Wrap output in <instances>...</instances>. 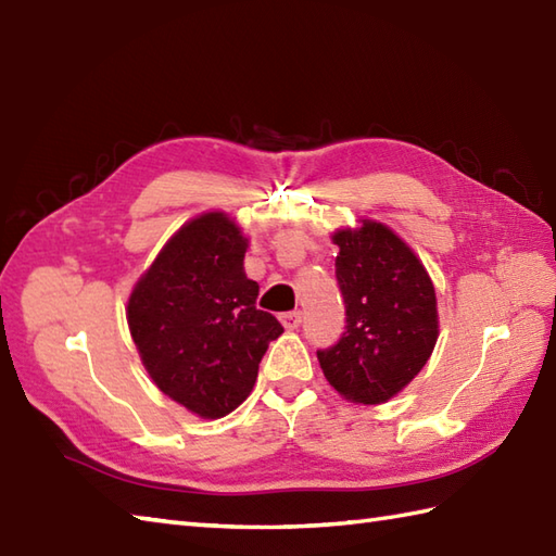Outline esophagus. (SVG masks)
<instances>
[{
  "mask_svg": "<svg viewBox=\"0 0 556 556\" xmlns=\"http://www.w3.org/2000/svg\"><path fill=\"white\" fill-rule=\"evenodd\" d=\"M280 324L286 326L288 330H294L302 324V314L300 312H288V314H280Z\"/></svg>",
  "mask_w": 556,
  "mask_h": 556,
  "instance_id": "1",
  "label": "esophagus"
}]
</instances>
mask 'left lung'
<instances>
[{
    "instance_id": "8db88e82",
    "label": "left lung",
    "mask_w": 556,
    "mask_h": 556,
    "mask_svg": "<svg viewBox=\"0 0 556 556\" xmlns=\"http://www.w3.org/2000/svg\"><path fill=\"white\" fill-rule=\"evenodd\" d=\"M344 332L318 350L324 376L344 400L382 404L418 376L438 342V302L428 270L402 238L376 224L332 236Z\"/></svg>"
}]
</instances>
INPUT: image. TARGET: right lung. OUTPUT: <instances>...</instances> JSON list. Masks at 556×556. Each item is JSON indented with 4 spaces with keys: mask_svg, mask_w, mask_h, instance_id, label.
Returning a JSON list of instances; mask_svg holds the SVG:
<instances>
[{
    "mask_svg": "<svg viewBox=\"0 0 556 556\" xmlns=\"http://www.w3.org/2000/svg\"><path fill=\"white\" fill-rule=\"evenodd\" d=\"M247 240L224 212L188 220L128 300V328L156 388L202 418H220L252 392L258 362L282 326L256 309L244 276Z\"/></svg>",
    "mask_w": 556,
    "mask_h": 556,
    "instance_id": "add662e5",
    "label": "right lung"
}]
</instances>
